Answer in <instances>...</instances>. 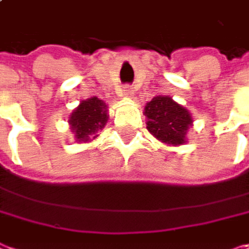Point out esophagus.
I'll return each instance as SVG.
<instances>
[{"instance_id":"esophagus-1","label":"esophagus","mask_w":249,"mask_h":249,"mask_svg":"<svg viewBox=\"0 0 249 249\" xmlns=\"http://www.w3.org/2000/svg\"><path fill=\"white\" fill-rule=\"evenodd\" d=\"M124 96H129V95H132V90H131V88L129 86H124V89H123V92H121Z\"/></svg>"}]
</instances>
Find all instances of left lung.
<instances>
[{"mask_svg":"<svg viewBox=\"0 0 249 249\" xmlns=\"http://www.w3.org/2000/svg\"><path fill=\"white\" fill-rule=\"evenodd\" d=\"M147 129L160 141L172 145L184 142L192 117L170 96H154L144 108Z\"/></svg>","mask_w":249,"mask_h":249,"instance_id":"1","label":"left lung"}]
</instances>
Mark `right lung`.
<instances>
[{"instance_id": "obj_1", "label": "right lung", "mask_w": 249, "mask_h": 249, "mask_svg": "<svg viewBox=\"0 0 249 249\" xmlns=\"http://www.w3.org/2000/svg\"><path fill=\"white\" fill-rule=\"evenodd\" d=\"M108 121L107 105L99 98L93 96L86 101H82L71 115V128L75 132V137L79 141L90 140L89 135H93L99 129H102ZM96 135H93L95 138Z\"/></svg>"}]
</instances>
